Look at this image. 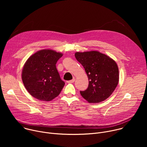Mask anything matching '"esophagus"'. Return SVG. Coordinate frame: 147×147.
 <instances>
[{
	"label": "esophagus",
	"instance_id": "obj_1",
	"mask_svg": "<svg viewBox=\"0 0 147 147\" xmlns=\"http://www.w3.org/2000/svg\"><path fill=\"white\" fill-rule=\"evenodd\" d=\"M74 81H75V78H73L72 80H70V81H67V82H68V83H73V82H74Z\"/></svg>",
	"mask_w": 147,
	"mask_h": 147
}]
</instances>
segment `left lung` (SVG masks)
<instances>
[{
  "label": "left lung",
  "mask_w": 147,
  "mask_h": 147,
  "mask_svg": "<svg viewBox=\"0 0 147 147\" xmlns=\"http://www.w3.org/2000/svg\"><path fill=\"white\" fill-rule=\"evenodd\" d=\"M75 57L84 68L89 80L87 89L81 91V95L89 103H94L108 98L119 82V69L116 61L95 51L76 52Z\"/></svg>",
  "instance_id": "left-lung-1"
}]
</instances>
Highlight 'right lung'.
I'll return each instance as SVG.
<instances>
[{"mask_svg":"<svg viewBox=\"0 0 147 147\" xmlns=\"http://www.w3.org/2000/svg\"><path fill=\"white\" fill-rule=\"evenodd\" d=\"M62 56L51 49H42L27 59L22 77L24 87L33 97L50 101L59 95L65 83L61 80L56 64Z\"/></svg>","mask_w":147,"mask_h":147,"instance_id":"add662e5","label":"right lung"}]
</instances>
